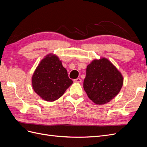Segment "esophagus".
<instances>
[{"mask_svg": "<svg viewBox=\"0 0 147 147\" xmlns=\"http://www.w3.org/2000/svg\"><path fill=\"white\" fill-rule=\"evenodd\" d=\"M75 82H77V83H80L82 82V79L81 78H77V79H75L74 80Z\"/></svg>", "mask_w": 147, "mask_h": 147, "instance_id": "1", "label": "esophagus"}]
</instances>
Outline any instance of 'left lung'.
<instances>
[{
    "instance_id": "8db88e82",
    "label": "left lung",
    "mask_w": 147,
    "mask_h": 147,
    "mask_svg": "<svg viewBox=\"0 0 147 147\" xmlns=\"http://www.w3.org/2000/svg\"><path fill=\"white\" fill-rule=\"evenodd\" d=\"M123 83L121 74L108 59L102 58L94 60L87 66L83 88L89 98L102 105L118 94Z\"/></svg>"
}]
</instances>
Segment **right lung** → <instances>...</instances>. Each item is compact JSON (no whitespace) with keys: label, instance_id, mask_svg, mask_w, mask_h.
Here are the masks:
<instances>
[{"label":"right lung","instance_id":"1","mask_svg":"<svg viewBox=\"0 0 147 147\" xmlns=\"http://www.w3.org/2000/svg\"><path fill=\"white\" fill-rule=\"evenodd\" d=\"M35 92L47 101H55L64 94L73 81L56 56H47L35 69L32 78Z\"/></svg>","mask_w":147,"mask_h":147}]
</instances>
